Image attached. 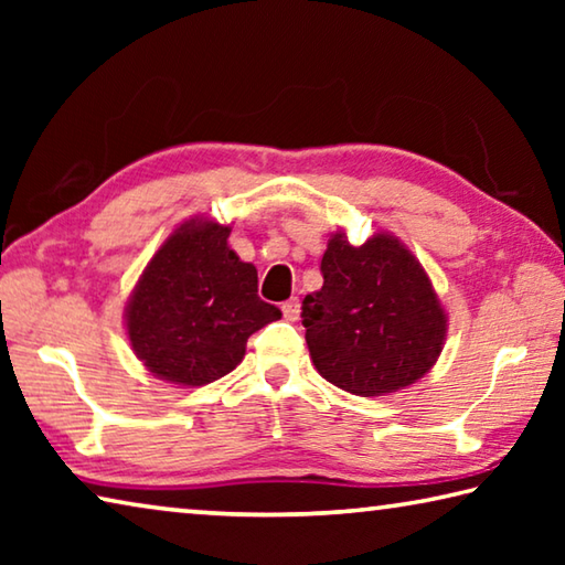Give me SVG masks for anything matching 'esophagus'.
Segmentation results:
<instances>
[{"mask_svg":"<svg viewBox=\"0 0 565 565\" xmlns=\"http://www.w3.org/2000/svg\"><path fill=\"white\" fill-rule=\"evenodd\" d=\"M281 311H284V319H286V321H296V319H299V313H301L299 299L284 301V303H281Z\"/></svg>","mask_w":565,"mask_h":565,"instance_id":"obj_1","label":"esophagus"}]
</instances>
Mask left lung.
Returning <instances> with one entry per match:
<instances>
[{"label":"left lung","mask_w":565,"mask_h":565,"mask_svg":"<svg viewBox=\"0 0 565 565\" xmlns=\"http://www.w3.org/2000/svg\"><path fill=\"white\" fill-rule=\"evenodd\" d=\"M323 286L301 303L313 366L349 394L386 396L431 371L448 319L424 266L391 234H331Z\"/></svg>","instance_id":"1"}]
</instances>
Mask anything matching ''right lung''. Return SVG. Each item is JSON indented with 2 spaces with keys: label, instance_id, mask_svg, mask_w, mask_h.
<instances>
[{
  "label": "right lung",
  "instance_id": "right-lung-1",
  "mask_svg": "<svg viewBox=\"0 0 565 565\" xmlns=\"http://www.w3.org/2000/svg\"><path fill=\"white\" fill-rule=\"evenodd\" d=\"M232 226L194 216L151 256L124 321L137 359L169 384L204 386L242 363L246 341L281 319L256 266L228 248Z\"/></svg>",
  "mask_w": 565,
  "mask_h": 565
}]
</instances>
